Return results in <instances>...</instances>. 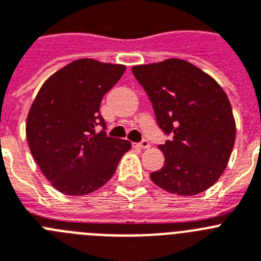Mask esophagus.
Wrapping results in <instances>:
<instances>
[{"mask_svg":"<svg viewBox=\"0 0 261 261\" xmlns=\"http://www.w3.org/2000/svg\"><path fill=\"white\" fill-rule=\"evenodd\" d=\"M134 146L135 147H138V148H148L149 146H151V144H149V142L147 139H143V140H140L139 143H135L134 144Z\"/></svg>","mask_w":261,"mask_h":261,"instance_id":"esophagus-1","label":"esophagus"}]
</instances>
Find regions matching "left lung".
I'll return each instance as SVG.
<instances>
[{
  "instance_id": "8db88e82",
  "label": "left lung",
  "mask_w": 261,
  "mask_h": 261,
  "mask_svg": "<svg viewBox=\"0 0 261 261\" xmlns=\"http://www.w3.org/2000/svg\"><path fill=\"white\" fill-rule=\"evenodd\" d=\"M131 71L152 103L158 126L171 137L159 146L164 167L149 174L151 180L178 196L209 189L227 167L237 134L225 90L181 59L135 65Z\"/></svg>"
}]
</instances>
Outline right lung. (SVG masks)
Returning a JSON list of instances; mask_svg holds the SVG:
<instances>
[{
    "mask_svg": "<svg viewBox=\"0 0 261 261\" xmlns=\"http://www.w3.org/2000/svg\"><path fill=\"white\" fill-rule=\"evenodd\" d=\"M126 67L80 59L52 74L27 115L29 147L52 187L84 196L105 185L130 142L108 137L99 105ZM103 130L97 132L96 128Z\"/></svg>",
    "mask_w": 261,
    "mask_h": 261,
    "instance_id": "right-lung-1",
    "label": "right lung"
}]
</instances>
